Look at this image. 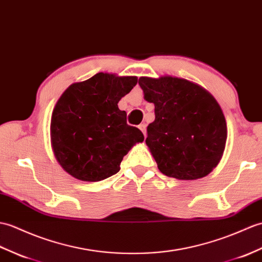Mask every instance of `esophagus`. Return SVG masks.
I'll use <instances>...</instances> for the list:
<instances>
[{
  "label": "esophagus",
  "instance_id": "34e87169",
  "mask_svg": "<svg viewBox=\"0 0 262 262\" xmlns=\"http://www.w3.org/2000/svg\"><path fill=\"white\" fill-rule=\"evenodd\" d=\"M138 128L143 132L144 135H146V125H145V124H141V125H139Z\"/></svg>",
  "mask_w": 262,
  "mask_h": 262
}]
</instances>
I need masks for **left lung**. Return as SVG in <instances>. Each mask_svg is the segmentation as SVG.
I'll return each mask as SVG.
<instances>
[{"label": "left lung", "instance_id": "8db88e82", "mask_svg": "<svg viewBox=\"0 0 262 262\" xmlns=\"http://www.w3.org/2000/svg\"><path fill=\"white\" fill-rule=\"evenodd\" d=\"M144 99L155 106L146 145L160 171L178 180H198L220 163L228 137L222 109L208 90L172 76L141 77Z\"/></svg>", "mask_w": 262, "mask_h": 262}]
</instances>
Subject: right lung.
<instances>
[{
    "instance_id": "add662e5",
    "label": "right lung",
    "mask_w": 262,
    "mask_h": 262,
    "mask_svg": "<svg viewBox=\"0 0 262 262\" xmlns=\"http://www.w3.org/2000/svg\"><path fill=\"white\" fill-rule=\"evenodd\" d=\"M137 77L99 74L66 89L53 108L51 147L75 179L98 182L116 174L124 156L143 133L129 126L118 102L136 86Z\"/></svg>"
}]
</instances>
